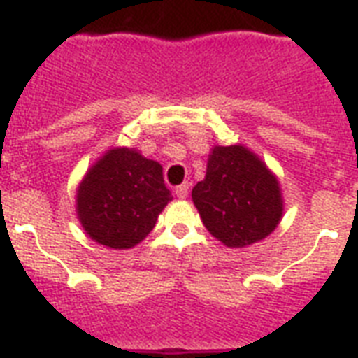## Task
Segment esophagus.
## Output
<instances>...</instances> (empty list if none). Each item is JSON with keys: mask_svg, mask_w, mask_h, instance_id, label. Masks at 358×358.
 I'll use <instances>...</instances> for the list:
<instances>
[{"mask_svg": "<svg viewBox=\"0 0 358 358\" xmlns=\"http://www.w3.org/2000/svg\"><path fill=\"white\" fill-rule=\"evenodd\" d=\"M174 193H176V196L178 199H185L187 196V193H189V184H180L176 189H174Z\"/></svg>", "mask_w": 358, "mask_h": 358, "instance_id": "1", "label": "esophagus"}]
</instances>
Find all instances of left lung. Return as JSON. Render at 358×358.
<instances>
[{"label": "left lung", "mask_w": 358, "mask_h": 358, "mask_svg": "<svg viewBox=\"0 0 358 358\" xmlns=\"http://www.w3.org/2000/svg\"><path fill=\"white\" fill-rule=\"evenodd\" d=\"M193 202L208 232L227 247L256 243L277 229L282 199L277 178L243 146H215Z\"/></svg>", "instance_id": "1"}]
</instances>
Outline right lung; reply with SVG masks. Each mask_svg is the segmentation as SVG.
<instances>
[{
  "label": "right lung",
  "instance_id": "add662e5",
  "mask_svg": "<svg viewBox=\"0 0 358 358\" xmlns=\"http://www.w3.org/2000/svg\"><path fill=\"white\" fill-rule=\"evenodd\" d=\"M171 199L159 163L129 148H115L81 182L78 215L98 243L129 249L150 234Z\"/></svg>",
  "mask_w": 358,
  "mask_h": 358
}]
</instances>
